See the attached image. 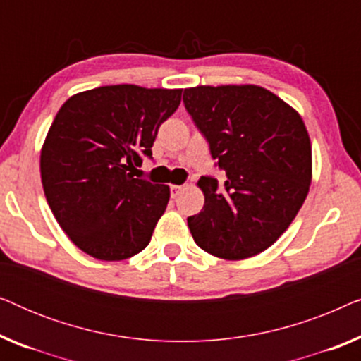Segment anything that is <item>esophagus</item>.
<instances>
[{"label":"esophagus","instance_id":"1","mask_svg":"<svg viewBox=\"0 0 361 361\" xmlns=\"http://www.w3.org/2000/svg\"><path fill=\"white\" fill-rule=\"evenodd\" d=\"M184 189H185V185H171V195L176 199V197L179 195Z\"/></svg>","mask_w":361,"mask_h":361}]
</instances>
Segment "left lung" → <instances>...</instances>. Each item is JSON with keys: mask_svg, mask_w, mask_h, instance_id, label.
I'll list each match as a JSON object with an SVG mask.
<instances>
[{"mask_svg": "<svg viewBox=\"0 0 361 361\" xmlns=\"http://www.w3.org/2000/svg\"><path fill=\"white\" fill-rule=\"evenodd\" d=\"M184 105L225 171L224 185L202 176L204 209L189 216L194 241L216 258L238 261L269 248L309 194L312 147L293 106L258 85H200Z\"/></svg>", "mask_w": 361, "mask_h": 361, "instance_id": "left-lung-1", "label": "left lung"}]
</instances>
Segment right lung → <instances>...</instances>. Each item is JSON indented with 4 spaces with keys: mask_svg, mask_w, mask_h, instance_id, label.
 <instances>
[{
    "mask_svg": "<svg viewBox=\"0 0 361 361\" xmlns=\"http://www.w3.org/2000/svg\"><path fill=\"white\" fill-rule=\"evenodd\" d=\"M180 88L108 85L68 98L41 149V179L57 224L83 253L131 258L149 245L169 185L137 179Z\"/></svg>",
    "mask_w": 361,
    "mask_h": 361,
    "instance_id": "add662e5",
    "label": "right lung"
}]
</instances>
